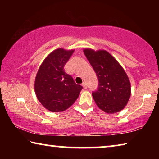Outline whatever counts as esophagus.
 Segmentation results:
<instances>
[{
  "label": "esophagus",
  "mask_w": 159,
  "mask_h": 159,
  "mask_svg": "<svg viewBox=\"0 0 159 159\" xmlns=\"http://www.w3.org/2000/svg\"><path fill=\"white\" fill-rule=\"evenodd\" d=\"M82 85L83 86V88H84V89H87L88 88V86H87V84H86L85 83H84L83 82V83H82Z\"/></svg>",
  "instance_id": "1"
}]
</instances>
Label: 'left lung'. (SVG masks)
Instances as JSON below:
<instances>
[{
	"mask_svg": "<svg viewBox=\"0 0 159 159\" xmlns=\"http://www.w3.org/2000/svg\"><path fill=\"white\" fill-rule=\"evenodd\" d=\"M83 52L98 79V90L92 93L96 104L107 114L121 111L131 94L130 82L124 69L106 50L86 48Z\"/></svg>",
	"mask_w": 159,
	"mask_h": 159,
	"instance_id": "1",
	"label": "left lung"
}]
</instances>
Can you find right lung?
I'll list each match as a JSON object with an SVG mask.
<instances>
[{"label":"right lung","mask_w":159,"mask_h":159,"mask_svg":"<svg viewBox=\"0 0 159 159\" xmlns=\"http://www.w3.org/2000/svg\"><path fill=\"white\" fill-rule=\"evenodd\" d=\"M58 48L48 55L35 79L34 89L39 101L52 112L63 111L73 104L83 87L64 71V65L74 52Z\"/></svg>","instance_id":"add662e5"}]
</instances>
